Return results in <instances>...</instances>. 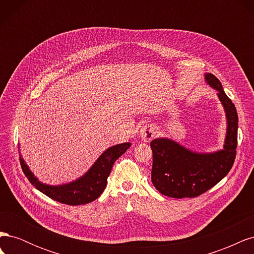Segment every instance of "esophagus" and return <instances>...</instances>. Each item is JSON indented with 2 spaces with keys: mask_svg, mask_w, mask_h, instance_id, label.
Returning a JSON list of instances; mask_svg holds the SVG:
<instances>
[{
  "mask_svg": "<svg viewBox=\"0 0 254 254\" xmlns=\"http://www.w3.org/2000/svg\"><path fill=\"white\" fill-rule=\"evenodd\" d=\"M156 135H157V131H156V129L153 128L152 126H149V125L148 126H144L140 130V137H141L142 140H144L145 142H149Z\"/></svg>",
  "mask_w": 254,
  "mask_h": 254,
  "instance_id": "34e87169",
  "label": "esophagus"
}]
</instances>
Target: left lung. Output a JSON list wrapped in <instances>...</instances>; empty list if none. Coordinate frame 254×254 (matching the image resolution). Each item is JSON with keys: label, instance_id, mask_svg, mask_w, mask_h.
<instances>
[{"label": "left lung", "instance_id": "8db88e82", "mask_svg": "<svg viewBox=\"0 0 254 254\" xmlns=\"http://www.w3.org/2000/svg\"><path fill=\"white\" fill-rule=\"evenodd\" d=\"M204 81L217 91L224 107L227 121L224 146L216 151L199 152L168 137L153 139L151 182L162 195L173 198L201 195L225 178L234 163L238 128L235 106L213 74L205 73Z\"/></svg>", "mask_w": 254, "mask_h": 254}]
</instances>
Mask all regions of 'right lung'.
<instances>
[{"instance_id": "1", "label": "right lung", "mask_w": 254, "mask_h": 254, "mask_svg": "<svg viewBox=\"0 0 254 254\" xmlns=\"http://www.w3.org/2000/svg\"><path fill=\"white\" fill-rule=\"evenodd\" d=\"M130 146H131L130 143H122L111 146L97 158L89 170L79 178L66 183L57 184V186L41 182L30 171L29 166L21 155L20 163L23 173L25 174L29 182L44 195L64 204H86L95 200L103 194L107 186V178L110 175L114 162Z\"/></svg>"}]
</instances>
